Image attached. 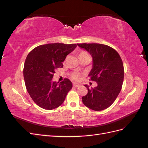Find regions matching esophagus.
I'll return each instance as SVG.
<instances>
[{"label": "esophagus", "mask_w": 148, "mask_h": 148, "mask_svg": "<svg viewBox=\"0 0 148 148\" xmlns=\"http://www.w3.org/2000/svg\"><path fill=\"white\" fill-rule=\"evenodd\" d=\"M73 86L75 88H78V87H79V86H80V84H77V83H73Z\"/></svg>", "instance_id": "1"}]
</instances>
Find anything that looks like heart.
I'll use <instances>...</instances> for the list:
<instances>
[{
    "instance_id": "b5f03b06",
    "label": "heart",
    "mask_w": 148,
    "mask_h": 148,
    "mask_svg": "<svg viewBox=\"0 0 148 148\" xmlns=\"http://www.w3.org/2000/svg\"><path fill=\"white\" fill-rule=\"evenodd\" d=\"M85 54H88V53H86L85 52H80L79 56L85 55ZM79 77V74L78 72H73V73H71V78H72L73 79L76 80V81L78 79Z\"/></svg>"
}]
</instances>
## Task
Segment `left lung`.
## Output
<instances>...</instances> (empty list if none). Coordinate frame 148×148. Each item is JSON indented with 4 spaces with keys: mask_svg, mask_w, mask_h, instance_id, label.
Returning a JSON list of instances; mask_svg holds the SVG:
<instances>
[{
    "mask_svg": "<svg viewBox=\"0 0 148 148\" xmlns=\"http://www.w3.org/2000/svg\"><path fill=\"white\" fill-rule=\"evenodd\" d=\"M88 51L92 58V66L88 77L97 86L89 88L88 94L82 97L85 106L96 111L108 108L116 99L122 89L124 78L122 59L113 48L101 44H77Z\"/></svg>",
    "mask_w": 148,
    "mask_h": 148,
    "instance_id": "left-lung-1",
    "label": "left lung"
}]
</instances>
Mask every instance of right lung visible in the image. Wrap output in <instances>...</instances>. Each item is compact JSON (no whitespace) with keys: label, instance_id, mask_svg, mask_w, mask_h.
<instances>
[{"label":"right lung","instance_id":"right-lung-1","mask_svg":"<svg viewBox=\"0 0 148 148\" xmlns=\"http://www.w3.org/2000/svg\"><path fill=\"white\" fill-rule=\"evenodd\" d=\"M77 47L76 44H47L33 49L25 60L23 76L26 89L33 101L46 110L57 108L72 88V83L53 82L56 70L63 67L66 56Z\"/></svg>","mask_w":148,"mask_h":148}]
</instances>
